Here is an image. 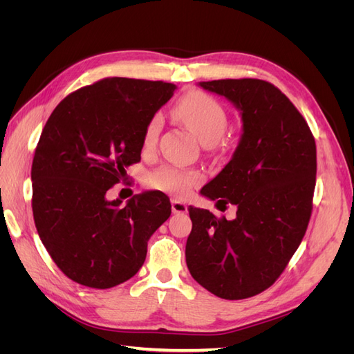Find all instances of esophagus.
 <instances>
[{
    "instance_id": "esophagus-1",
    "label": "esophagus",
    "mask_w": 354,
    "mask_h": 354,
    "mask_svg": "<svg viewBox=\"0 0 354 354\" xmlns=\"http://www.w3.org/2000/svg\"><path fill=\"white\" fill-rule=\"evenodd\" d=\"M171 211H173L174 214H186L187 212V205L185 202L173 199V201H171Z\"/></svg>"
}]
</instances>
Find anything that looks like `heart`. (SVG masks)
I'll use <instances>...</instances> for the list:
<instances>
[{"instance_id":"1","label":"heart","mask_w":354,"mask_h":354,"mask_svg":"<svg viewBox=\"0 0 354 354\" xmlns=\"http://www.w3.org/2000/svg\"><path fill=\"white\" fill-rule=\"evenodd\" d=\"M174 113L205 146L216 143L227 128V113L220 102L202 91L186 94L176 104ZM160 127H162V116L156 113L149 120L145 128V147H152L155 145ZM201 180L202 176L196 169L162 165L147 176V185L174 196H186L192 187L201 183Z\"/></svg>"}]
</instances>
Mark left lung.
I'll return each mask as SVG.
<instances>
[{
  "instance_id": "left-lung-1",
  "label": "left lung",
  "mask_w": 354,
  "mask_h": 354,
  "mask_svg": "<svg viewBox=\"0 0 354 354\" xmlns=\"http://www.w3.org/2000/svg\"><path fill=\"white\" fill-rule=\"evenodd\" d=\"M241 112L242 134L232 159L201 195L236 207L217 218L189 207L186 263L214 295L243 299L272 286L301 243L312 216L316 143L286 95L263 80L199 82Z\"/></svg>"
}]
</instances>
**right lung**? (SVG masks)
<instances>
[{"label": "right lung", "mask_w": 354, "mask_h": 354, "mask_svg": "<svg viewBox=\"0 0 354 354\" xmlns=\"http://www.w3.org/2000/svg\"><path fill=\"white\" fill-rule=\"evenodd\" d=\"M176 88L104 78L71 93L50 115L32 162V211L41 242L73 282L106 289L130 279L146 260L149 239L171 216L159 190L125 205L106 192L140 160L145 128Z\"/></svg>", "instance_id": "right-lung-1"}]
</instances>
